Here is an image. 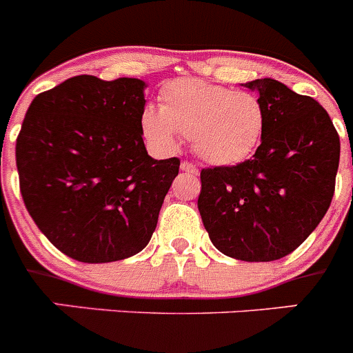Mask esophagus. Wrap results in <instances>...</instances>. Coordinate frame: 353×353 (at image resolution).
Here are the masks:
<instances>
[{
    "label": "esophagus",
    "mask_w": 353,
    "mask_h": 353,
    "mask_svg": "<svg viewBox=\"0 0 353 353\" xmlns=\"http://www.w3.org/2000/svg\"><path fill=\"white\" fill-rule=\"evenodd\" d=\"M180 168H182V171H187V173L198 174V168H196V164H192V162H187V161H183L182 164H180Z\"/></svg>",
    "instance_id": "1"
}]
</instances>
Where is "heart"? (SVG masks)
<instances>
[{
	"label": "heart",
	"instance_id": "1",
	"mask_svg": "<svg viewBox=\"0 0 353 353\" xmlns=\"http://www.w3.org/2000/svg\"><path fill=\"white\" fill-rule=\"evenodd\" d=\"M265 108L254 93L205 81H171L161 92V108L141 114L145 138L162 152L191 138L192 150L212 166H235L251 157L265 132Z\"/></svg>",
	"mask_w": 353,
	"mask_h": 353
}]
</instances>
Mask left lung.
I'll return each instance as SVG.
<instances>
[{"label": "left lung", "mask_w": 353, "mask_h": 353, "mask_svg": "<svg viewBox=\"0 0 353 353\" xmlns=\"http://www.w3.org/2000/svg\"><path fill=\"white\" fill-rule=\"evenodd\" d=\"M265 108L252 159L201 170L198 208L212 244L242 261L293 252L323 219L334 196L339 136L325 109L270 77L244 84Z\"/></svg>", "instance_id": "1"}]
</instances>
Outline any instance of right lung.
Returning <instances> with one entry per match:
<instances>
[{"instance_id": "add662e5", "label": "right lung", "mask_w": 353, "mask_h": 353, "mask_svg": "<svg viewBox=\"0 0 353 353\" xmlns=\"http://www.w3.org/2000/svg\"><path fill=\"white\" fill-rule=\"evenodd\" d=\"M145 83L76 76L39 93L15 145L19 187L40 232L83 263L125 260L157 226L180 159L143 143Z\"/></svg>"}]
</instances>
